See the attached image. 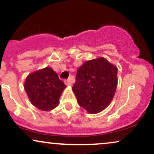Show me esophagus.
Listing matches in <instances>:
<instances>
[{
  "mask_svg": "<svg viewBox=\"0 0 154 154\" xmlns=\"http://www.w3.org/2000/svg\"><path fill=\"white\" fill-rule=\"evenodd\" d=\"M64 83H65L66 85H72V82H71V80L70 79H66V80H64Z\"/></svg>",
  "mask_w": 154,
  "mask_h": 154,
  "instance_id": "34e87169",
  "label": "esophagus"
}]
</instances>
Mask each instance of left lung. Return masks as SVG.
Wrapping results in <instances>:
<instances>
[{"label": "left lung", "instance_id": "1", "mask_svg": "<svg viewBox=\"0 0 154 154\" xmlns=\"http://www.w3.org/2000/svg\"><path fill=\"white\" fill-rule=\"evenodd\" d=\"M118 69L103 57L78 68L72 90L80 107L89 113L101 112L112 101L118 85Z\"/></svg>", "mask_w": 154, "mask_h": 154}]
</instances>
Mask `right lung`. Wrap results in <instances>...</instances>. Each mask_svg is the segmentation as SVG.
<instances>
[{
  "mask_svg": "<svg viewBox=\"0 0 154 154\" xmlns=\"http://www.w3.org/2000/svg\"><path fill=\"white\" fill-rule=\"evenodd\" d=\"M66 85L51 67L31 73L26 79L24 88L31 103L43 111L58 106L61 94Z\"/></svg>",
  "mask_w": 154,
  "mask_h": 154,
  "instance_id": "right-lung-1",
  "label": "right lung"
}]
</instances>
